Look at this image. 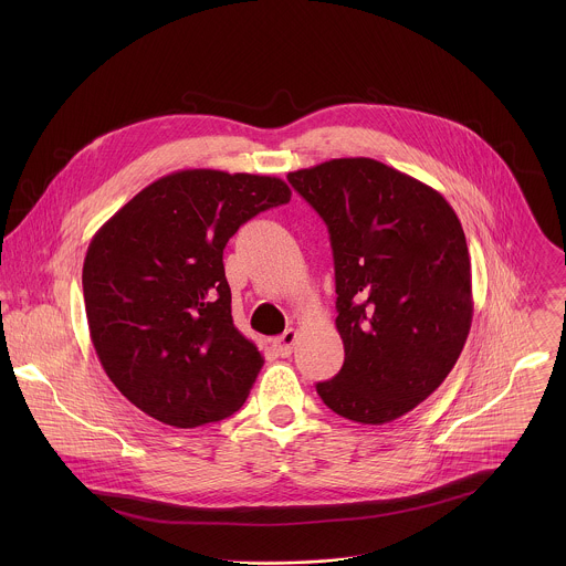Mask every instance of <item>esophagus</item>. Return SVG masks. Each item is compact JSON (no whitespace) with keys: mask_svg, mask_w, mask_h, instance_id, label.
<instances>
[{"mask_svg":"<svg viewBox=\"0 0 566 566\" xmlns=\"http://www.w3.org/2000/svg\"><path fill=\"white\" fill-rule=\"evenodd\" d=\"M296 337H298V331L296 328H287L283 335H279L274 339V348L281 357H290L292 350H294V344H296Z\"/></svg>","mask_w":566,"mask_h":566,"instance_id":"obj_1","label":"esophagus"}]
</instances>
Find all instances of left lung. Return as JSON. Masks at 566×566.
<instances>
[{"label": "left lung", "mask_w": 566, "mask_h": 566, "mask_svg": "<svg viewBox=\"0 0 566 566\" xmlns=\"http://www.w3.org/2000/svg\"><path fill=\"white\" fill-rule=\"evenodd\" d=\"M333 248L342 370L316 386L335 413L390 422L455 366L473 323L471 256L451 205L429 185L355 157L290 171Z\"/></svg>", "instance_id": "obj_1"}]
</instances>
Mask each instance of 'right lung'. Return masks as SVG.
<instances>
[{
    "label": "right lung",
    "mask_w": 566,
    "mask_h": 566,
    "mask_svg": "<svg viewBox=\"0 0 566 566\" xmlns=\"http://www.w3.org/2000/svg\"><path fill=\"white\" fill-rule=\"evenodd\" d=\"M290 198L276 176L180 169L93 235L82 265L88 333L130 403L178 429L242 407L263 355L233 324L222 254L250 218Z\"/></svg>",
    "instance_id": "1"
}]
</instances>
